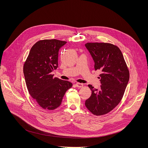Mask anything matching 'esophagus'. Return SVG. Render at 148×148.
<instances>
[{
  "label": "esophagus",
  "instance_id": "34e87169",
  "mask_svg": "<svg viewBox=\"0 0 148 148\" xmlns=\"http://www.w3.org/2000/svg\"><path fill=\"white\" fill-rule=\"evenodd\" d=\"M75 86H76V87H77V88H82V87L83 86V84L82 83H77L75 84Z\"/></svg>",
  "mask_w": 148,
  "mask_h": 148
}]
</instances>
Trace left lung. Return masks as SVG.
Segmentation results:
<instances>
[{"instance_id":"8db88e82","label":"left lung","mask_w":148,"mask_h":148,"mask_svg":"<svg viewBox=\"0 0 148 148\" xmlns=\"http://www.w3.org/2000/svg\"><path fill=\"white\" fill-rule=\"evenodd\" d=\"M85 46L94 60L95 70L102 72L98 77L100 89L88 85L92 94L85 106L94 115H103L121 102L129 81V69L118 46L106 42H88Z\"/></svg>"}]
</instances>
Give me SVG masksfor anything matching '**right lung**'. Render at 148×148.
<instances>
[{
    "label": "right lung",
    "mask_w": 148,
    "mask_h": 148,
    "mask_svg": "<svg viewBox=\"0 0 148 148\" xmlns=\"http://www.w3.org/2000/svg\"><path fill=\"white\" fill-rule=\"evenodd\" d=\"M66 43L56 39L38 41L31 48L23 66L29 94L45 110L58 108L66 91L73 86L51 74L58 66L59 50Z\"/></svg>",
    "instance_id": "obj_1"
}]
</instances>
